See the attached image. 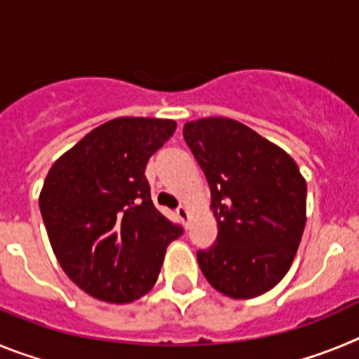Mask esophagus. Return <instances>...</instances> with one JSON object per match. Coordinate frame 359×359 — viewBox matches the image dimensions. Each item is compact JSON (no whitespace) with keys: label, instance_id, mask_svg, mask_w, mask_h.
Segmentation results:
<instances>
[{"label":"esophagus","instance_id":"esophagus-1","mask_svg":"<svg viewBox=\"0 0 359 359\" xmlns=\"http://www.w3.org/2000/svg\"><path fill=\"white\" fill-rule=\"evenodd\" d=\"M176 214L182 221H187V219H189V208H187L185 205H180V207L176 208Z\"/></svg>","mask_w":359,"mask_h":359}]
</instances>
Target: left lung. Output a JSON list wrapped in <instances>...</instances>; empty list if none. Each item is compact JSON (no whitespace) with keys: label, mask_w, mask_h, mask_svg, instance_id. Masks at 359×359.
<instances>
[{"label":"left lung","mask_w":359,"mask_h":359,"mask_svg":"<svg viewBox=\"0 0 359 359\" xmlns=\"http://www.w3.org/2000/svg\"><path fill=\"white\" fill-rule=\"evenodd\" d=\"M183 138L205 172L217 239L199 250L210 286L253 298L287 273L306 226L307 185L286 151L223 116L187 122Z\"/></svg>","instance_id":"1"}]
</instances>
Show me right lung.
<instances>
[{"instance_id": "add662e5", "label": "right lung", "mask_w": 359, "mask_h": 359, "mask_svg": "<svg viewBox=\"0 0 359 359\" xmlns=\"http://www.w3.org/2000/svg\"><path fill=\"white\" fill-rule=\"evenodd\" d=\"M174 131V120H109L48 170L39 208L50 244L65 273L93 298L144 297L167 246L183 233L152 205L145 177L149 158Z\"/></svg>"}]
</instances>
